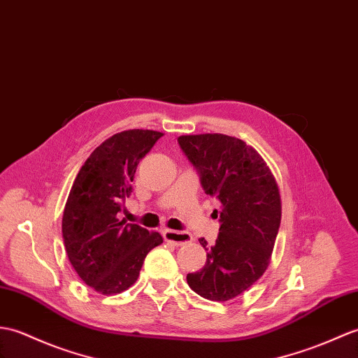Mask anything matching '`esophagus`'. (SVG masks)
I'll list each match as a JSON object with an SVG mask.
<instances>
[{
	"label": "esophagus",
	"instance_id": "1",
	"mask_svg": "<svg viewBox=\"0 0 358 358\" xmlns=\"http://www.w3.org/2000/svg\"><path fill=\"white\" fill-rule=\"evenodd\" d=\"M163 238L166 241H169V243H172L173 245H185L187 243H190L192 241V236H190L187 231H178V230H169V229H164L163 231Z\"/></svg>",
	"mask_w": 358,
	"mask_h": 358
}]
</instances>
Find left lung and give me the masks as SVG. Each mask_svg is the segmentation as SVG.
Returning <instances> with one entry per match:
<instances>
[{
  "instance_id": "1",
  "label": "left lung",
  "mask_w": 358,
  "mask_h": 358,
  "mask_svg": "<svg viewBox=\"0 0 358 358\" xmlns=\"http://www.w3.org/2000/svg\"><path fill=\"white\" fill-rule=\"evenodd\" d=\"M178 145L199 173L204 192L220 201V235L207 247L204 267L187 284L209 301L224 302L250 288L267 270L280 226V195L262 157L245 141L224 134L181 136Z\"/></svg>"
}]
</instances>
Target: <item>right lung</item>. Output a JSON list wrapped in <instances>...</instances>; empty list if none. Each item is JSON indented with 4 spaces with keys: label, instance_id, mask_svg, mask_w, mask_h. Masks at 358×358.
<instances>
[{
    "label": "right lung",
    "instance_id": "1",
    "mask_svg": "<svg viewBox=\"0 0 358 358\" xmlns=\"http://www.w3.org/2000/svg\"><path fill=\"white\" fill-rule=\"evenodd\" d=\"M163 134L129 129L97 146L74 180L62 217V238L79 278L102 294H117L138 278L146 255L163 243L138 224L119 220L138 162Z\"/></svg>",
    "mask_w": 358,
    "mask_h": 358
}]
</instances>
